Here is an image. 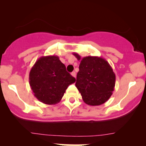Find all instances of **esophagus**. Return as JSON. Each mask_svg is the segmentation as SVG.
<instances>
[{"instance_id": "34e87169", "label": "esophagus", "mask_w": 146, "mask_h": 146, "mask_svg": "<svg viewBox=\"0 0 146 146\" xmlns=\"http://www.w3.org/2000/svg\"><path fill=\"white\" fill-rule=\"evenodd\" d=\"M71 75L73 77H74V78H75V77H76V73H75V71H73V72H72L71 73Z\"/></svg>"}]
</instances>
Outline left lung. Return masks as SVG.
I'll return each instance as SVG.
<instances>
[{"instance_id":"obj_1","label":"left lung","mask_w":146,"mask_h":146,"mask_svg":"<svg viewBox=\"0 0 146 146\" xmlns=\"http://www.w3.org/2000/svg\"><path fill=\"white\" fill-rule=\"evenodd\" d=\"M80 60L75 86L83 101L90 106H100L110 98L115 86V74L109 63L98 56L81 58L73 53Z\"/></svg>"}]
</instances>
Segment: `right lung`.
<instances>
[{
    "mask_svg": "<svg viewBox=\"0 0 146 146\" xmlns=\"http://www.w3.org/2000/svg\"><path fill=\"white\" fill-rule=\"evenodd\" d=\"M75 80L57 56L40 58L29 73L33 95L40 102L48 105L59 103L66 88Z\"/></svg>",
    "mask_w": 146,
    "mask_h": 146,
    "instance_id": "obj_1",
    "label": "right lung"
}]
</instances>
